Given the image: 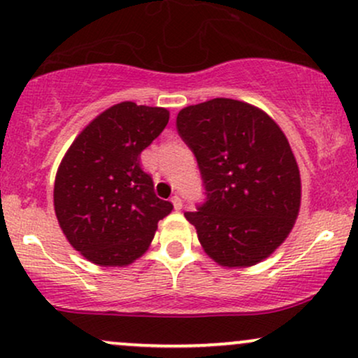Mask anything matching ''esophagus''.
I'll list each match as a JSON object with an SVG mask.
<instances>
[{"label":"esophagus","mask_w":358,"mask_h":358,"mask_svg":"<svg viewBox=\"0 0 358 358\" xmlns=\"http://www.w3.org/2000/svg\"><path fill=\"white\" fill-rule=\"evenodd\" d=\"M172 204H174L176 211H179V209H182V199H180L179 196H172Z\"/></svg>","instance_id":"obj_1"}]
</instances>
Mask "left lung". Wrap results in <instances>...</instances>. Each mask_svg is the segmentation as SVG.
<instances>
[{
	"label": "left lung",
	"instance_id": "left-lung-1",
	"mask_svg": "<svg viewBox=\"0 0 358 358\" xmlns=\"http://www.w3.org/2000/svg\"><path fill=\"white\" fill-rule=\"evenodd\" d=\"M197 159L206 203L186 220L209 258L248 268L275 253L300 213L301 179L280 125L233 99L189 105L176 119Z\"/></svg>",
	"mask_w": 358,
	"mask_h": 358
}]
</instances>
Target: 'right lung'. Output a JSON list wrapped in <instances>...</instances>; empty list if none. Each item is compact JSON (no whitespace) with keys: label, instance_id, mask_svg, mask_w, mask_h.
Returning a JSON list of instances; mask_svg holds the SVG:
<instances>
[{"label":"right lung","instance_id":"add662e5","mask_svg":"<svg viewBox=\"0 0 358 358\" xmlns=\"http://www.w3.org/2000/svg\"><path fill=\"white\" fill-rule=\"evenodd\" d=\"M169 122V110L120 102L71 142L55 178L53 204L69 243L99 266H127L149 250L172 211L155 196L141 152Z\"/></svg>","mask_w":358,"mask_h":358}]
</instances>
